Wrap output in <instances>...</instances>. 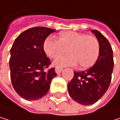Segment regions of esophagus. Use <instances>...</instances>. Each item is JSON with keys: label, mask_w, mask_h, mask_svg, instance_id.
<instances>
[{"label": "esophagus", "mask_w": 120, "mask_h": 120, "mask_svg": "<svg viewBox=\"0 0 120 120\" xmlns=\"http://www.w3.org/2000/svg\"><path fill=\"white\" fill-rule=\"evenodd\" d=\"M63 71V68H60V67H56L55 68V72L57 74H60V73H61Z\"/></svg>", "instance_id": "esophagus-1"}]
</instances>
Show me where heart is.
Returning <instances> with one entry per match:
<instances>
[{
  "instance_id": "b5f03b06",
  "label": "heart",
  "mask_w": 120,
  "mask_h": 120,
  "mask_svg": "<svg viewBox=\"0 0 120 120\" xmlns=\"http://www.w3.org/2000/svg\"><path fill=\"white\" fill-rule=\"evenodd\" d=\"M68 49L70 54L57 59L55 65L63 67L79 63L82 68L87 69L92 67L98 58L100 44L95 36L74 31L62 33L59 39L50 36L44 42L45 53L52 59L62 56Z\"/></svg>"
}]
</instances>
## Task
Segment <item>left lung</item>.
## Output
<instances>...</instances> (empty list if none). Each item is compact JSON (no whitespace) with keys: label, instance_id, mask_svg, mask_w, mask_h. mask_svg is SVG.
I'll list each match as a JSON object with an SVG mask.
<instances>
[{"label":"left lung","instance_id":"obj_1","mask_svg":"<svg viewBox=\"0 0 120 120\" xmlns=\"http://www.w3.org/2000/svg\"><path fill=\"white\" fill-rule=\"evenodd\" d=\"M100 44V54L96 63L90 69L74 71L71 81L68 84L71 98L82 105L96 103L104 95L112 80L114 68L113 51L109 41L99 31L92 30Z\"/></svg>","mask_w":120,"mask_h":120}]
</instances>
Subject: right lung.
I'll return each instance as SVG.
<instances>
[{"label":"right lung","mask_w":120,"mask_h":120,"mask_svg":"<svg viewBox=\"0 0 120 120\" xmlns=\"http://www.w3.org/2000/svg\"><path fill=\"white\" fill-rule=\"evenodd\" d=\"M55 31L45 27L30 28L15 39L10 50L11 84L17 93L27 101L44 97L57 76L55 68L45 71L51 61L44 50L45 39Z\"/></svg>","instance_id":"right-lung-1"}]
</instances>
